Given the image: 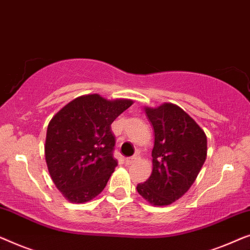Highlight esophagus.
Segmentation results:
<instances>
[{"mask_svg":"<svg viewBox=\"0 0 250 250\" xmlns=\"http://www.w3.org/2000/svg\"><path fill=\"white\" fill-rule=\"evenodd\" d=\"M138 159H139V156H132V157H126V159L125 160V164L126 165H130V164H132V163H135V162H137L138 161Z\"/></svg>","mask_w":250,"mask_h":250,"instance_id":"34e87169","label":"esophagus"}]
</instances>
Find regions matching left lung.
Here are the masks:
<instances>
[{
    "label": "left lung",
    "mask_w": 250,
    "mask_h": 250,
    "mask_svg": "<svg viewBox=\"0 0 250 250\" xmlns=\"http://www.w3.org/2000/svg\"><path fill=\"white\" fill-rule=\"evenodd\" d=\"M154 128L150 177L137 186L154 206L170 205L194 184L207 156V138L190 115L172 103L144 108Z\"/></svg>",
    "instance_id": "1"
}]
</instances>
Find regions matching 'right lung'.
I'll use <instances>...</instances> for the list:
<instances>
[{
	"label": "right lung",
	"mask_w": 250,
	"mask_h": 250,
	"mask_svg": "<svg viewBox=\"0 0 250 250\" xmlns=\"http://www.w3.org/2000/svg\"><path fill=\"white\" fill-rule=\"evenodd\" d=\"M132 104L128 98L83 95L51 119L45 161L55 187L69 202H89L103 191L118 165L111 125Z\"/></svg>",
	"instance_id": "obj_1"
}]
</instances>
